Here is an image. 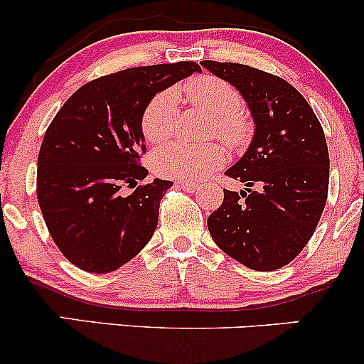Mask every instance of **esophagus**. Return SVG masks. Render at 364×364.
<instances>
[{
  "mask_svg": "<svg viewBox=\"0 0 364 364\" xmlns=\"http://www.w3.org/2000/svg\"><path fill=\"white\" fill-rule=\"evenodd\" d=\"M179 186H181L185 191H198V185H195V183H190V181H179Z\"/></svg>",
  "mask_w": 364,
  "mask_h": 364,
  "instance_id": "obj_1",
  "label": "esophagus"
}]
</instances>
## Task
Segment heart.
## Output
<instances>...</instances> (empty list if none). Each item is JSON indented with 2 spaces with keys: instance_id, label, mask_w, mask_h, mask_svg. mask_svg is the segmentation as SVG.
<instances>
[{
  "instance_id": "1",
  "label": "heart",
  "mask_w": 364,
  "mask_h": 364,
  "mask_svg": "<svg viewBox=\"0 0 364 364\" xmlns=\"http://www.w3.org/2000/svg\"><path fill=\"white\" fill-rule=\"evenodd\" d=\"M183 92L188 101L212 118V136L223 140L231 150L248 147L253 135V124L241 112L243 97L231 83L205 75L188 80ZM176 92L171 89L157 92L141 112L140 128L145 140L150 144H162L168 140L176 128ZM224 162V150L215 144L191 147L181 141H174L157 149L152 156V168L159 176L190 183L205 179L208 174L223 168Z\"/></svg>"
}]
</instances>
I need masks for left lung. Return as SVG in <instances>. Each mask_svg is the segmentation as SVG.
<instances>
[{"mask_svg":"<svg viewBox=\"0 0 364 364\" xmlns=\"http://www.w3.org/2000/svg\"><path fill=\"white\" fill-rule=\"evenodd\" d=\"M202 65L240 90L257 124L250 149L225 171L248 188L224 190L223 205L207 219L208 231L248 269L277 270L308 245L327 203L323 128L306 99L277 75L240 63Z\"/></svg>","mask_w":364,"mask_h":364,"instance_id":"1","label":"left lung"}]
</instances>
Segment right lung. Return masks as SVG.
<instances>
[{"mask_svg": "<svg viewBox=\"0 0 364 364\" xmlns=\"http://www.w3.org/2000/svg\"><path fill=\"white\" fill-rule=\"evenodd\" d=\"M202 72L193 61L128 68L82 85L54 116L37 159V200L53 241L78 269L107 274L139 255L173 181L149 171L140 121L157 92Z\"/></svg>", "mask_w": 364, "mask_h": 364, "instance_id": "1", "label": "right lung"}]
</instances>
